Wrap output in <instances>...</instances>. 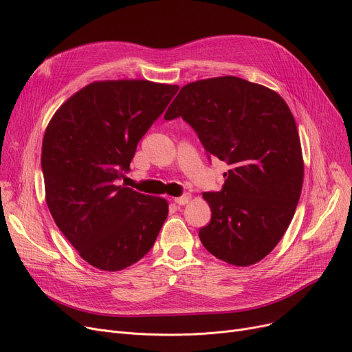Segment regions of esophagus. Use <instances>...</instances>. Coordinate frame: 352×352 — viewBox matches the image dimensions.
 Returning <instances> with one entry per match:
<instances>
[{
	"instance_id": "esophagus-1",
	"label": "esophagus",
	"mask_w": 352,
	"mask_h": 352,
	"mask_svg": "<svg viewBox=\"0 0 352 352\" xmlns=\"http://www.w3.org/2000/svg\"><path fill=\"white\" fill-rule=\"evenodd\" d=\"M190 199H191V195H190V194H182L181 197L174 198V202H175L177 206H186V204H188Z\"/></svg>"
}]
</instances>
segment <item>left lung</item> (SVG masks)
Returning <instances> with one entry per match:
<instances>
[{"instance_id": "left-lung-1", "label": "left lung", "mask_w": 352, "mask_h": 352, "mask_svg": "<svg viewBox=\"0 0 352 352\" xmlns=\"http://www.w3.org/2000/svg\"><path fill=\"white\" fill-rule=\"evenodd\" d=\"M198 135L208 158L230 165L221 191L204 192L211 221L198 232L214 256L248 267L280 243L297 208L304 162L297 124L275 91L238 77L182 87L166 109Z\"/></svg>"}]
</instances>
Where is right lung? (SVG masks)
<instances>
[{"label":"right lung","mask_w":352,"mask_h":352,"mask_svg":"<svg viewBox=\"0 0 352 352\" xmlns=\"http://www.w3.org/2000/svg\"><path fill=\"white\" fill-rule=\"evenodd\" d=\"M178 85L145 80L92 82L67 100L43 140L45 198L55 224L82 260L121 271L151 250L168 204L120 179L137 145Z\"/></svg>","instance_id":"obj_1"}]
</instances>
